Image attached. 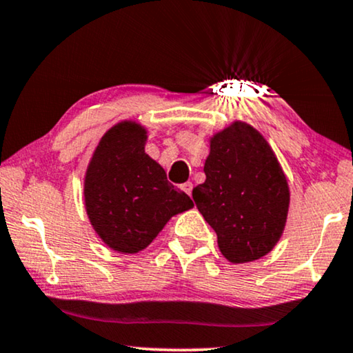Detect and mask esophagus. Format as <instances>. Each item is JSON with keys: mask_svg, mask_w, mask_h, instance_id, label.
I'll list each match as a JSON object with an SVG mask.
<instances>
[{"mask_svg": "<svg viewBox=\"0 0 353 353\" xmlns=\"http://www.w3.org/2000/svg\"><path fill=\"white\" fill-rule=\"evenodd\" d=\"M182 190L187 193V195H192V190H193V183L192 182H185L182 183Z\"/></svg>", "mask_w": 353, "mask_h": 353, "instance_id": "esophagus-1", "label": "esophagus"}]
</instances>
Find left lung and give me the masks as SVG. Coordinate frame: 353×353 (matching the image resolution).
Segmentation results:
<instances>
[{"mask_svg": "<svg viewBox=\"0 0 353 353\" xmlns=\"http://www.w3.org/2000/svg\"><path fill=\"white\" fill-rule=\"evenodd\" d=\"M205 174L192 196L222 254L241 264L270 252L285 228L290 190L265 139L245 123L224 129L212 137Z\"/></svg>", "mask_w": 353, "mask_h": 353, "instance_id": "1", "label": "left lung"}]
</instances>
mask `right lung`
Wrapping results in <instances>:
<instances>
[{
	"mask_svg": "<svg viewBox=\"0 0 353 353\" xmlns=\"http://www.w3.org/2000/svg\"><path fill=\"white\" fill-rule=\"evenodd\" d=\"M145 131L125 121L96 148L84 182L86 211L97 235L112 250L137 252L153 241L171 216L190 210L187 193L143 152Z\"/></svg>",
	"mask_w": 353,
	"mask_h": 353,
	"instance_id": "right-lung-1",
	"label": "right lung"
}]
</instances>
